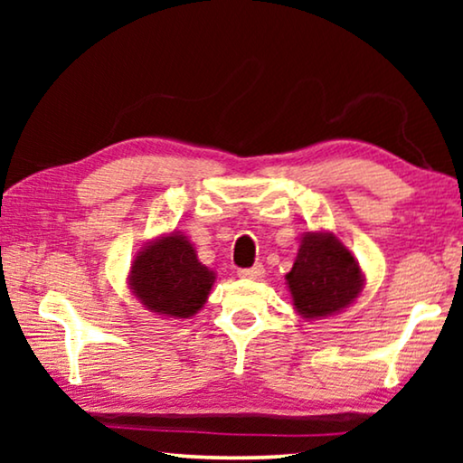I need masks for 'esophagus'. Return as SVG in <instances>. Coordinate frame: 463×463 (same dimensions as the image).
I'll use <instances>...</instances> for the list:
<instances>
[{
    "mask_svg": "<svg viewBox=\"0 0 463 463\" xmlns=\"http://www.w3.org/2000/svg\"><path fill=\"white\" fill-rule=\"evenodd\" d=\"M263 274H265V269H263L261 263H257V265H252V268H246V269L238 271L240 278H249V280H257V278H261Z\"/></svg>",
    "mask_w": 463,
    "mask_h": 463,
    "instance_id": "1",
    "label": "esophagus"
}]
</instances>
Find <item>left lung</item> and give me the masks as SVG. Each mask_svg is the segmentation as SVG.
Listing matches in <instances>:
<instances>
[{
    "instance_id": "left-lung-1",
    "label": "left lung",
    "mask_w": 463,
    "mask_h": 463,
    "mask_svg": "<svg viewBox=\"0 0 463 463\" xmlns=\"http://www.w3.org/2000/svg\"><path fill=\"white\" fill-rule=\"evenodd\" d=\"M287 284L297 314L303 318H326L356 301L364 288V276L335 233L306 232Z\"/></svg>"
}]
</instances>
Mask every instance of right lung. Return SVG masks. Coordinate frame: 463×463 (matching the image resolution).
Here are the masks:
<instances>
[{
	"mask_svg": "<svg viewBox=\"0 0 463 463\" xmlns=\"http://www.w3.org/2000/svg\"><path fill=\"white\" fill-rule=\"evenodd\" d=\"M214 282V271L198 261L183 232L160 236L138 250L130 268L132 295L145 307L166 318H189L202 309Z\"/></svg>",
	"mask_w": 463,
	"mask_h": 463,
	"instance_id": "add662e5",
	"label": "right lung"
}]
</instances>
